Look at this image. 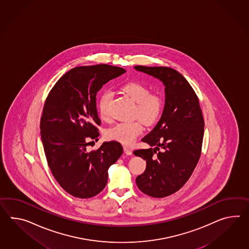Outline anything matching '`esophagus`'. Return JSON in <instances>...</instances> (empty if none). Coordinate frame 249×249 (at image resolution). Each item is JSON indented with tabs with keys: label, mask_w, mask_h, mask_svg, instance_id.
<instances>
[{
	"label": "esophagus",
	"mask_w": 249,
	"mask_h": 249,
	"mask_svg": "<svg viewBox=\"0 0 249 249\" xmlns=\"http://www.w3.org/2000/svg\"><path fill=\"white\" fill-rule=\"evenodd\" d=\"M123 149H124L125 154L127 155V156H131V155H132V150H131V149H129V148L127 147V146H124V147H123Z\"/></svg>",
	"instance_id": "1"
}]
</instances>
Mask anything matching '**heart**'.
Wrapping results in <instances>:
<instances>
[{"label":"heart","instance_id":"obj_1","mask_svg":"<svg viewBox=\"0 0 249 249\" xmlns=\"http://www.w3.org/2000/svg\"><path fill=\"white\" fill-rule=\"evenodd\" d=\"M122 91L136 103L134 108V117H139L146 124L157 122L161 115L164 101L157 92H150L146 85L140 82H128L122 85ZM111 99L110 91H104L99 98L97 103L98 112L103 120L109 119V104ZM144 127L140 120L132 122L117 123L106 131V138L130 146L143 132Z\"/></svg>","mask_w":249,"mask_h":249}]
</instances>
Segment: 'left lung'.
<instances>
[{
	"label": "left lung",
	"mask_w": 249,
	"mask_h": 249,
	"mask_svg": "<svg viewBox=\"0 0 249 249\" xmlns=\"http://www.w3.org/2000/svg\"><path fill=\"white\" fill-rule=\"evenodd\" d=\"M134 67L164 85L165 101L161 119L142 139L150 148L134 151L135 156L146 162L145 172L136 178L138 187L151 197L164 198L182 188L198 164L204 120L199 99L179 72L170 67Z\"/></svg>",
	"instance_id": "1"
}]
</instances>
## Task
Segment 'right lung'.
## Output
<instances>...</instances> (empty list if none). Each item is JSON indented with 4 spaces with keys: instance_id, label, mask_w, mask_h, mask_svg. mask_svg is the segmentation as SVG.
Wrapping results in <instances>:
<instances>
[{
    "instance_id": "right-lung-1",
    "label": "right lung",
    "mask_w": 249,
    "mask_h": 249,
    "mask_svg": "<svg viewBox=\"0 0 249 249\" xmlns=\"http://www.w3.org/2000/svg\"><path fill=\"white\" fill-rule=\"evenodd\" d=\"M126 72L109 65L74 67L58 80L44 104L40 135L48 164L55 180L74 197L91 198L103 191L108 169L123 153L121 143L103 142L87 152L101 125L96 94L103 85Z\"/></svg>"
}]
</instances>
